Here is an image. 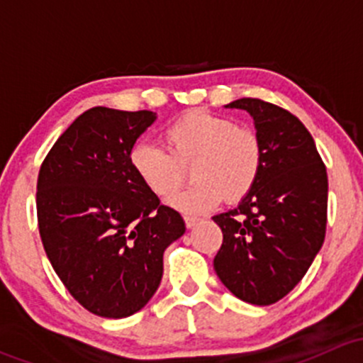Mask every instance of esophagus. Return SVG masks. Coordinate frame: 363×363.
<instances>
[{"instance_id":"obj_1","label":"esophagus","mask_w":363,"mask_h":363,"mask_svg":"<svg viewBox=\"0 0 363 363\" xmlns=\"http://www.w3.org/2000/svg\"><path fill=\"white\" fill-rule=\"evenodd\" d=\"M184 223H186V226H188V228H193V226L199 223V218H195V216H186Z\"/></svg>"}]
</instances>
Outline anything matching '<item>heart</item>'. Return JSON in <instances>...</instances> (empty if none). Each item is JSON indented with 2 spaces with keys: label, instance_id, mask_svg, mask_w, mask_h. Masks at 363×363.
<instances>
[{
  "label": "heart",
  "instance_id": "1",
  "mask_svg": "<svg viewBox=\"0 0 363 363\" xmlns=\"http://www.w3.org/2000/svg\"><path fill=\"white\" fill-rule=\"evenodd\" d=\"M161 147L138 142L130 163L142 184L160 199L174 195L189 164L191 184L170 203L186 214H202L225 199H246L258 182L263 167V144L258 131L246 124L207 111L184 112L163 130Z\"/></svg>",
  "mask_w": 363,
  "mask_h": 363
}]
</instances>
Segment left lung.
Listing matches in <instances>:
<instances>
[{"label": "left lung", "instance_id": "1", "mask_svg": "<svg viewBox=\"0 0 363 363\" xmlns=\"http://www.w3.org/2000/svg\"><path fill=\"white\" fill-rule=\"evenodd\" d=\"M225 107L251 113L263 144V167L239 207L212 218L223 232L214 270L240 300L270 306L300 283L323 246L327 168L291 112L258 98Z\"/></svg>", "mask_w": 363, "mask_h": 363}]
</instances>
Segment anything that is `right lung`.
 <instances>
[{
  "instance_id": "right-lung-1",
  "label": "right lung",
  "mask_w": 363,
  "mask_h": 363,
  "mask_svg": "<svg viewBox=\"0 0 363 363\" xmlns=\"http://www.w3.org/2000/svg\"><path fill=\"white\" fill-rule=\"evenodd\" d=\"M151 111L89 108L43 160L36 216L43 250L73 298L89 313L126 318L156 294L163 252L186 232L130 163Z\"/></svg>"
}]
</instances>
